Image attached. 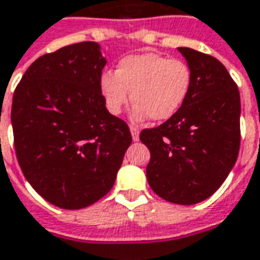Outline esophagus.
Wrapping results in <instances>:
<instances>
[{
    "label": "esophagus",
    "mask_w": 260,
    "mask_h": 260,
    "mask_svg": "<svg viewBox=\"0 0 260 260\" xmlns=\"http://www.w3.org/2000/svg\"><path fill=\"white\" fill-rule=\"evenodd\" d=\"M131 135L134 141H139V128L138 126H131Z\"/></svg>",
    "instance_id": "esophagus-1"
}]
</instances>
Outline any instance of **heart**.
Here are the masks:
<instances>
[{
	"mask_svg": "<svg viewBox=\"0 0 260 260\" xmlns=\"http://www.w3.org/2000/svg\"><path fill=\"white\" fill-rule=\"evenodd\" d=\"M190 86L187 63L159 53L126 56L117 72H104L100 79L107 110L119 115L132 97V117L138 121L150 117L161 122L173 117L184 104Z\"/></svg>",
	"mask_w": 260,
	"mask_h": 260,
	"instance_id": "heart-1",
	"label": "heart"
}]
</instances>
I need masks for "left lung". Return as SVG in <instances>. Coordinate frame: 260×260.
<instances>
[{
	"label": "left lung",
	"instance_id": "obj_1",
	"mask_svg": "<svg viewBox=\"0 0 260 260\" xmlns=\"http://www.w3.org/2000/svg\"><path fill=\"white\" fill-rule=\"evenodd\" d=\"M191 72L184 104L173 117L139 139L148 146L146 177L166 201L191 206L208 199L237 161L241 143V99L219 60L190 48H177Z\"/></svg>",
	"mask_w": 260,
	"mask_h": 260
}]
</instances>
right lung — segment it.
Returning <instances> with one entry per match:
<instances>
[{
	"mask_svg": "<svg viewBox=\"0 0 260 260\" xmlns=\"http://www.w3.org/2000/svg\"><path fill=\"white\" fill-rule=\"evenodd\" d=\"M105 64L99 43H74L36 59L14 92L18 163L36 193L59 208L103 199L132 142L128 125L105 108Z\"/></svg>",
	"mask_w": 260,
	"mask_h": 260,
	"instance_id": "1",
	"label": "right lung"
}]
</instances>
